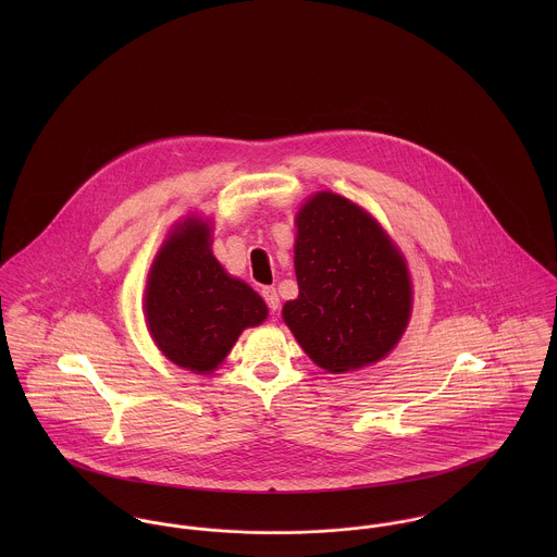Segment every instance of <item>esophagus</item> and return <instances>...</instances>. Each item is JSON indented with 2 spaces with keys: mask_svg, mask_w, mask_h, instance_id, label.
Listing matches in <instances>:
<instances>
[{
  "mask_svg": "<svg viewBox=\"0 0 557 557\" xmlns=\"http://www.w3.org/2000/svg\"><path fill=\"white\" fill-rule=\"evenodd\" d=\"M261 296H263V300H265L268 309H270L272 313H276V309L281 307V300H278L276 289H274V287H263V289H261Z\"/></svg>",
  "mask_w": 557,
  "mask_h": 557,
  "instance_id": "obj_1",
  "label": "esophagus"
}]
</instances>
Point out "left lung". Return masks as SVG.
Returning <instances> with one entry per match:
<instances>
[{
	"label": "left lung",
	"instance_id": "8db88e82",
	"mask_svg": "<svg viewBox=\"0 0 557 557\" xmlns=\"http://www.w3.org/2000/svg\"><path fill=\"white\" fill-rule=\"evenodd\" d=\"M296 227L300 296L283 307L285 323L330 373L377 362L411 313L403 257L371 214L334 193L309 199Z\"/></svg>",
	"mask_w": 557,
	"mask_h": 557
}]
</instances>
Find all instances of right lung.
Listing matches in <instances>:
<instances>
[{"label": "right lung", "mask_w": 557, "mask_h": 557, "mask_svg": "<svg viewBox=\"0 0 557 557\" xmlns=\"http://www.w3.org/2000/svg\"><path fill=\"white\" fill-rule=\"evenodd\" d=\"M265 315L259 294L214 259L206 223L188 219L162 244L148 278L146 318L171 362L210 373L232 351L239 332Z\"/></svg>", "instance_id": "add662e5"}]
</instances>
